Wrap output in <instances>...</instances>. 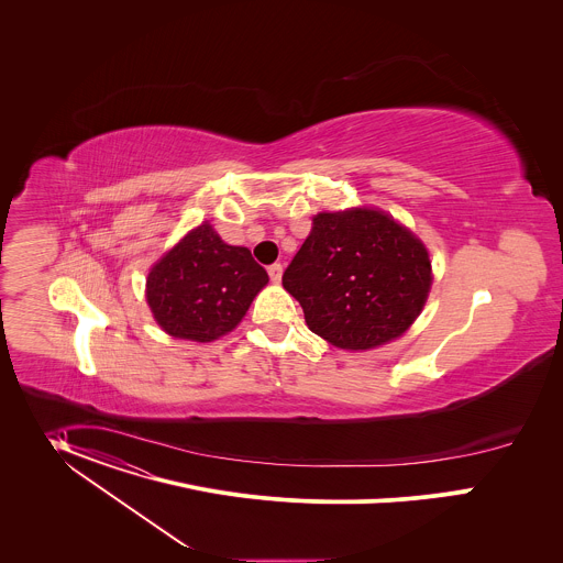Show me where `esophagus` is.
Returning a JSON list of instances; mask_svg holds the SVG:
<instances>
[{"instance_id":"34e87169","label":"esophagus","mask_w":563,"mask_h":563,"mask_svg":"<svg viewBox=\"0 0 563 563\" xmlns=\"http://www.w3.org/2000/svg\"><path fill=\"white\" fill-rule=\"evenodd\" d=\"M282 273H284V266L282 264H271L268 266V277L273 284H279L282 282Z\"/></svg>"}]
</instances>
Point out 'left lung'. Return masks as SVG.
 Here are the masks:
<instances>
[{"mask_svg":"<svg viewBox=\"0 0 563 563\" xmlns=\"http://www.w3.org/2000/svg\"><path fill=\"white\" fill-rule=\"evenodd\" d=\"M424 244L390 214L371 208L321 212L282 284L308 327L346 351L402 335L431 288Z\"/></svg>","mask_w":563,"mask_h":563,"instance_id":"left-lung-1","label":"left lung"}]
</instances>
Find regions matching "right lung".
<instances>
[{
  "label": "right lung",
  "mask_w": 563,
  "mask_h": 563,
  "mask_svg": "<svg viewBox=\"0 0 563 563\" xmlns=\"http://www.w3.org/2000/svg\"><path fill=\"white\" fill-rule=\"evenodd\" d=\"M266 284V271L246 246L221 241L212 225L203 223L154 264L147 303L168 335L212 342L242 321Z\"/></svg>",
  "instance_id": "right-lung-1"
}]
</instances>
